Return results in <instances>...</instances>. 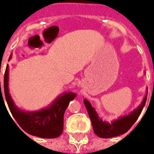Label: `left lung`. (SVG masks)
Listing matches in <instances>:
<instances>
[{
	"label": "left lung",
	"instance_id": "1",
	"mask_svg": "<svg viewBox=\"0 0 154 154\" xmlns=\"http://www.w3.org/2000/svg\"><path fill=\"white\" fill-rule=\"evenodd\" d=\"M146 99H147V94L144 97L141 105L136 109H134L129 115L119 117L118 119L113 121L111 123L103 122L98 117L95 109L92 107L91 104L87 100L85 99L84 103L91 120L94 133L101 138H109L126 133L133 126V125L137 120L144 106L146 105Z\"/></svg>",
	"mask_w": 154,
	"mask_h": 154
}]
</instances>
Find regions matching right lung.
<instances>
[{
	"label": "right lung",
	"mask_w": 154,
	"mask_h": 154,
	"mask_svg": "<svg viewBox=\"0 0 154 154\" xmlns=\"http://www.w3.org/2000/svg\"><path fill=\"white\" fill-rule=\"evenodd\" d=\"M11 58L12 54L8 60ZM4 92L11 113L23 130L30 135L42 138H55L62 134L64 113L69 101L76 97V94L73 93H65L57 97L52 105L45 109L36 112L22 111L16 106L9 94L8 65L4 77ZM1 96H2V93H1Z\"/></svg>",
	"instance_id": "add662e5"
}]
</instances>
